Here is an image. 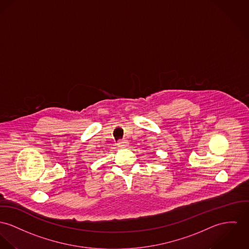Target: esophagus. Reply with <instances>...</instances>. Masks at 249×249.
Masks as SVG:
<instances>
[{
	"mask_svg": "<svg viewBox=\"0 0 249 249\" xmlns=\"http://www.w3.org/2000/svg\"><path fill=\"white\" fill-rule=\"evenodd\" d=\"M128 145H129V142H128V140H126V139L120 140V141H118V143H117V146H118L119 148H126V147H128Z\"/></svg>",
	"mask_w": 249,
	"mask_h": 249,
	"instance_id": "obj_1",
	"label": "esophagus"
}]
</instances>
